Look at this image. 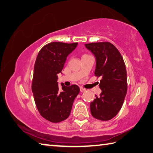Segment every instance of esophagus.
Returning a JSON list of instances; mask_svg holds the SVG:
<instances>
[{
  "instance_id": "34e87169",
  "label": "esophagus",
  "mask_w": 153,
  "mask_h": 153,
  "mask_svg": "<svg viewBox=\"0 0 153 153\" xmlns=\"http://www.w3.org/2000/svg\"><path fill=\"white\" fill-rule=\"evenodd\" d=\"M80 91H81V92L83 93L85 91H86V89H84V88H82V87H80Z\"/></svg>"
}]
</instances>
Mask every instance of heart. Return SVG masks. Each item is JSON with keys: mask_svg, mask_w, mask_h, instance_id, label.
<instances>
[{"mask_svg": "<svg viewBox=\"0 0 153 153\" xmlns=\"http://www.w3.org/2000/svg\"><path fill=\"white\" fill-rule=\"evenodd\" d=\"M84 55H87V54H84ZM84 55H83V56H84Z\"/></svg>", "mask_w": 153, "mask_h": 153, "instance_id": "1", "label": "heart"}]
</instances>
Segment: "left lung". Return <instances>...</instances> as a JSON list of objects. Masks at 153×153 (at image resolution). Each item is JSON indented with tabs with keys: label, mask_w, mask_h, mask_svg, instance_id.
<instances>
[{
	"label": "left lung",
	"mask_w": 153,
	"mask_h": 153,
	"mask_svg": "<svg viewBox=\"0 0 153 153\" xmlns=\"http://www.w3.org/2000/svg\"><path fill=\"white\" fill-rule=\"evenodd\" d=\"M85 46L95 55V75L101 77L100 96L90 104L91 113L95 118L108 121L118 114L127 93V73L121 53L110 42L86 44Z\"/></svg>",
	"instance_id": "8db88e82"
}]
</instances>
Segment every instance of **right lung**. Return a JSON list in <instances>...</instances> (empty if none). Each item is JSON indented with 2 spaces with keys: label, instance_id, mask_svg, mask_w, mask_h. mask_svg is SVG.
<instances>
[{
  "label": "right lung",
  "instance_id": "obj_1",
  "mask_svg": "<svg viewBox=\"0 0 153 153\" xmlns=\"http://www.w3.org/2000/svg\"><path fill=\"white\" fill-rule=\"evenodd\" d=\"M77 45L78 43H49L39 50L35 62L31 85L35 103L40 115L52 123L68 118L80 91L76 85L65 87L62 84L60 89L57 82V74L63 69L66 57Z\"/></svg>",
  "mask_w": 153,
  "mask_h": 153
}]
</instances>
